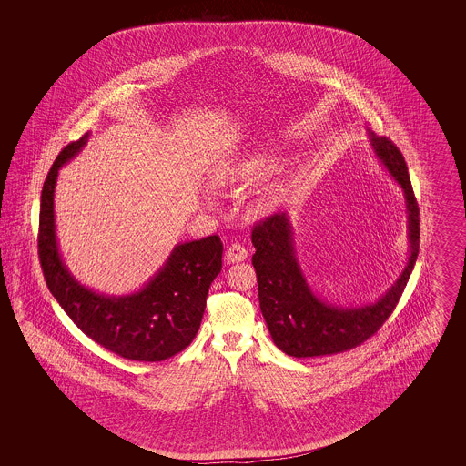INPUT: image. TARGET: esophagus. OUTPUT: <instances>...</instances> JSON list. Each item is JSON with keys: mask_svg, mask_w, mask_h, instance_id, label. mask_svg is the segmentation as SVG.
<instances>
[{"mask_svg": "<svg viewBox=\"0 0 466 466\" xmlns=\"http://www.w3.org/2000/svg\"><path fill=\"white\" fill-rule=\"evenodd\" d=\"M246 258H248V251L244 249L241 244H232V246H228V249H227V253H225L227 264H239V262H244Z\"/></svg>", "mask_w": 466, "mask_h": 466, "instance_id": "1", "label": "esophagus"}]
</instances>
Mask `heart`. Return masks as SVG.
Here are the masks:
<instances>
[{
    "label": "heart",
    "instance_id": "obj_1",
    "mask_svg": "<svg viewBox=\"0 0 466 466\" xmlns=\"http://www.w3.org/2000/svg\"><path fill=\"white\" fill-rule=\"evenodd\" d=\"M272 164H274L272 157L246 156L223 167L215 179L220 187H251L266 177ZM274 196H276V185L272 181H267L258 192L260 206L264 208L270 206Z\"/></svg>",
    "mask_w": 466,
    "mask_h": 466
}]
</instances>
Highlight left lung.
Returning a JSON list of instances; mask_svg holds the SVG:
<instances>
[{"instance_id": "8db88e82", "label": "left lung", "mask_w": 466, "mask_h": 466, "mask_svg": "<svg viewBox=\"0 0 466 466\" xmlns=\"http://www.w3.org/2000/svg\"><path fill=\"white\" fill-rule=\"evenodd\" d=\"M377 160L399 183L407 213L409 257L393 285L374 302L342 306L321 299L300 267L289 213H278L257 223L251 232L253 267L258 300L274 344L289 356L335 355L367 340L382 327L399 304L420 253V208L412 192L405 158L382 136L367 129Z\"/></svg>"}]
</instances>
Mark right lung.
<instances>
[{
  "instance_id": "right-lung-1",
  "label": "right lung",
  "mask_w": 466,
  "mask_h": 466,
  "mask_svg": "<svg viewBox=\"0 0 466 466\" xmlns=\"http://www.w3.org/2000/svg\"><path fill=\"white\" fill-rule=\"evenodd\" d=\"M89 137L86 133L65 147L45 179L38 255L46 287L73 323L111 353L136 361L167 360L199 330L208 289L222 270V241L209 236L177 243L156 274L127 295H106L82 285L59 249L54 196L59 169L80 154Z\"/></svg>"
}]
</instances>
